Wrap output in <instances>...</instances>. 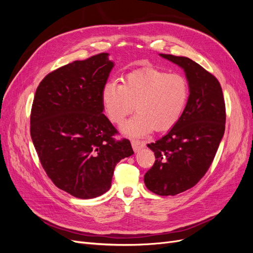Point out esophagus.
I'll return each mask as SVG.
<instances>
[{
    "label": "esophagus",
    "mask_w": 253,
    "mask_h": 253,
    "mask_svg": "<svg viewBox=\"0 0 253 253\" xmlns=\"http://www.w3.org/2000/svg\"><path fill=\"white\" fill-rule=\"evenodd\" d=\"M145 145L144 141H140V140H137V139H132V147H133V150L135 152L141 150L143 147Z\"/></svg>",
    "instance_id": "esophagus-1"
}]
</instances>
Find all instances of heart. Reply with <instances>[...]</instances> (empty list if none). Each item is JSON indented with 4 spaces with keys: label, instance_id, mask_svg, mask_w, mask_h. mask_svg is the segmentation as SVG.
Returning <instances> with one entry per match:
<instances>
[{
    "label": "heart",
    "instance_id": "1",
    "mask_svg": "<svg viewBox=\"0 0 253 253\" xmlns=\"http://www.w3.org/2000/svg\"><path fill=\"white\" fill-rule=\"evenodd\" d=\"M190 94L187 79L179 74H168L145 67L127 74L122 84L110 81L102 89V103L113 124L120 126L135 110L125 131L142 136L153 128L164 132L172 128L185 111Z\"/></svg>",
    "mask_w": 253,
    "mask_h": 253
}]
</instances>
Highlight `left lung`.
<instances>
[{"instance_id": "8db88e82", "label": "left lung", "mask_w": 253, "mask_h": 253, "mask_svg": "<svg viewBox=\"0 0 253 253\" xmlns=\"http://www.w3.org/2000/svg\"><path fill=\"white\" fill-rule=\"evenodd\" d=\"M160 56L185 70L190 87L177 124L148 144L155 163L144 174V183L151 192L168 196L194 187L209 170L225 132L226 105L215 76L187 57Z\"/></svg>"}]
</instances>
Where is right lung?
I'll return each instance as SVG.
<instances>
[{
    "mask_svg": "<svg viewBox=\"0 0 253 253\" xmlns=\"http://www.w3.org/2000/svg\"><path fill=\"white\" fill-rule=\"evenodd\" d=\"M114 64L101 52L46 75L37 87L30 136L40 163L59 189L88 200L111 188L116 165L131 156L126 138L103 111L102 89Z\"/></svg>",
    "mask_w": 253,
    "mask_h": 253,
    "instance_id": "add662e5",
    "label": "right lung"
}]
</instances>
